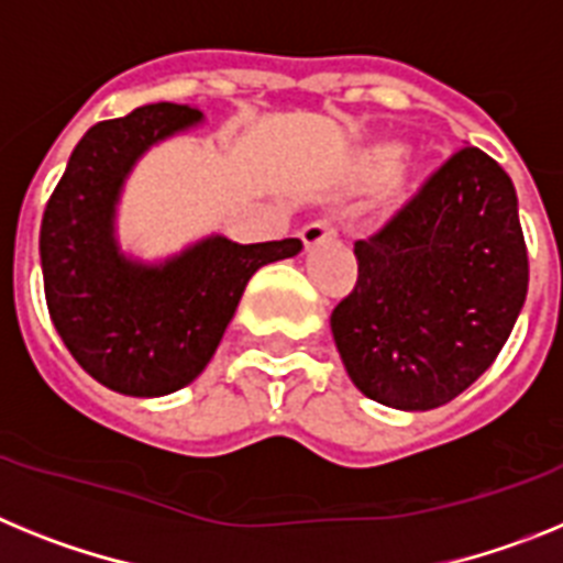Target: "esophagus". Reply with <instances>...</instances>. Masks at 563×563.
<instances>
[{
    "label": "esophagus",
    "mask_w": 563,
    "mask_h": 563,
    "mask_svg": "<svg viewBox=\"0 0 563 563\" xmlns=\"http://www.w3.org/2000/svg\"><path fill=\"white\" fill-rule=\"evenodd\" d=\"M334 234H336L334 223H331V221H314V223H309V227L302 229L300 238H302V246L311 249V246H317V243H322V241H331Z\"/></svg>",
    "instance_id": "34e87169"
}]
</instances>
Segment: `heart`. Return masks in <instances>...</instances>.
<instances>
[{
	"mask_svg": "<svg viewBox=\"0 0 563 563\" xmlns=\"http://www.w3.org/2000/svg\"><path fill=\"white\" fill-rule=\"evenodd\" d=\"M405 155H408V146L397 144V141L374 146L368 153V158H365V173H368L371 178H388V175L397 173L399 164L405 161Z\"/></svg>",
	"mask_w": 563,
	"mask_h": 563,
	"instance_id": "heart-1",
	"label": "heart"
}]
</instances>
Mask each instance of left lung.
<instances>
[{
	"label": "left lung",
	"mask_w": 563,
	"mask_h": 563,
	"mask_svg": "<svg viewBox=\"0 0 563 563\" xmlns=\"http://www.w3.org/2000/svg\"><path fill=\"white\" fill-rule=\"evenodd\" d=\"M356 286L331 314L365 397L430 410L498 356L527 297V246L510 175L464 146L374 238L354 243Z\"/></svg>",
	"instance_id": "8db88e82"
}]
</instances>
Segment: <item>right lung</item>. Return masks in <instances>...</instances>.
<instances>
[{
	"label": "right lung",
	"mask_w": 563,
	"mask_h": 563,
	"mask_svg": "<svg viewBox=\"0 0 563 563\" xmlns=\"http://www.w3.org/2000/svg\"><path fill=\"white\" fill-rule=\"evenodd\" d=\"M200 124L198 107L161 101L90 126L42 218L53 325L76 363L124 397H166L198 379L254 272L302 249L297 238L234 243L227 234H207L164 261L121 249L119 203L135 164Z\"/></svg>",
	"instance_id": "obj_1"
}]
</instances>
